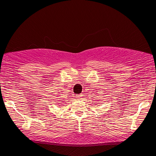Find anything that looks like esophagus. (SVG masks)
<instances>
[{
	"label": "esophagus",
	"instance_id": "esophagus-1",
	"mask_svg": "<svg viewBox=\"0 0 156 156\" xmlns=\"http://www.w3.org/2000/svg\"><path fill=\"white\" fill-rule=\"evenodd\" d=\"M82 94H80V95H76V97L78 99H81V98L82 97Z\"/></svg>",
	"mask_w": 156,
	"mask_h": 156
}]
</instances>
